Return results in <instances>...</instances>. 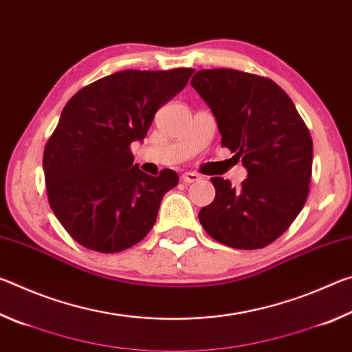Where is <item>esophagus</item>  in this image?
Wrapping results in <instances>:
<instances>
[{
	"label": "esophagus",
	"mask_w": 352,
	"mask_h": 352,
	"mask_svg": "<svg viewBox=\"0 0 352 352\" xmlns=\"http://www.w3.org/2000/svg\"><path fill=\"white\" fill-rule=\"evenodd\" d=\"M182 180L184 183H195L201 180V175L197 174V172H184V174L182 175Z\"/></svg>",
	"instance_id": "esophagus-1"
}]
</instances>
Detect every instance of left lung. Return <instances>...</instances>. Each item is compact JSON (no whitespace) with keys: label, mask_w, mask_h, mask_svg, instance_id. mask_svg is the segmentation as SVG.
<instances>
[{"label":"left lung","mask_w":352,"mask_h":352,"mask_svg":"<svg viewBox=\"0 0 352 352\" xmlns=\"http://www.w3.org/2000/svg\"><path fill=\"white\" fill-rule=\"evenodd\" d=\"M190 85L216 118L222 146L242 160L239 188L212 177L216 199L199 220L212 239L239 250L276 241L305 206L312 175V138L294 102L267 77L200 69Z\"/></svg>","instance_id":"8db88e82"}]
</instances>
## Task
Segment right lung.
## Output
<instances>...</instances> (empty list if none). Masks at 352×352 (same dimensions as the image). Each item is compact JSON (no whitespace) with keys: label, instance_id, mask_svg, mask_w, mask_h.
I'll return each instance as SVG.
<instances>
[{"label":"right lung","instance_id":"right-lung-1","mask_svg":"<svg viewBox=\"0 0 352 352\" xmlns=\"http://www.w3.org/2000/svg\"><path fill=\"white\" fill-rule=\"evenodd\" d=\"M192 68L126 69L83 87L68 100L43 152L47 200L82 247L118 253L144 239L177 172L147 175L130 144L146 138L160 107L180 93Z\"/></svg>","mask_w":352,"mask_h":352}]
</instances>
